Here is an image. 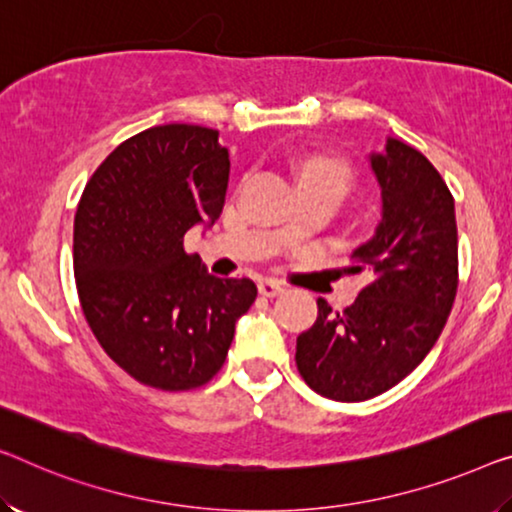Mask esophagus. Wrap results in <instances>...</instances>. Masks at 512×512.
<instances>
[{"mask_svg":"<svg viewBox=\"0 0 512 512\" xmlns=\"http://www.w3.org/2000/svg\"><path fill=\"white\" fill-rule=\"evenodd\" d=\"M257 289H259V294L266 296V299H273V296L282 294V285H280V282H276V280H262L257 285Z\"/></svg>","mask_w":512,"mask_h":512,"instance_id":"34e87169","label":"esophagus"}]
</instances>
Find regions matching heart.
Instances as JSON below:
<instances>
[{
	"mask_svg": "<svg viewBox=\"0 0 512 512\" xmlns=\"http://www.w3.org/2000/svg\"><path fill=\"white\" fill-rule=\"evenodd\" d=\"M299 179L312 186H331L345 195V190L352 183V167L345 160L331 156H308L299 163Z\"/></svg>",
	"mask_w": 512,
	"mask_h": 512,
	"instance_id": "b5f03b06",
	"label": "heart"
}]
</instances>
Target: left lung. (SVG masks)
<instances>
[{
	"mask_svg": "<svg viewBox=\"0 0 512 512\" xmlns=\"http://www.w3.org/2000/svg\"><path fill=\"white\" fill-rule=\"evenodd\" d=\"M381 223L352 253L368 285L342 312L317 299V322L296 338V368L312 391L363 402L393 388L444 331L457 294L455 202L430 160L388 137L370 156Z\"/></svg>",
	"mask_w": 512,
	"mask_h": 512,
	"instance_id": "1",
	"label": "left lung"
}]
</instances>
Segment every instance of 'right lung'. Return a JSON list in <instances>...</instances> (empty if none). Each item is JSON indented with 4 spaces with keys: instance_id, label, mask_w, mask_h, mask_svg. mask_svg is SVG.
I'll use <instances>...</instances> for the list:
<instances>
[{
    "instance_id": "obj_1",
    "label": "right lung",
    "mask_w": 512,
    "mask_h": 512,
    "mask_svg": "<svg viewBox=\"0 0 512 512\" xmlns=\"http://www.w3.org/2000/svg\"><path fill=\"white\" fill-rule=\"evenodd\" d=\"M230 154L218 131L167 124L128 137L98 165L73 225V271L98 345L135 381L190 391L223 368L234 324L257 299L216 278L183 236L225 207Z\"/></svg>"
}]
</instances>
